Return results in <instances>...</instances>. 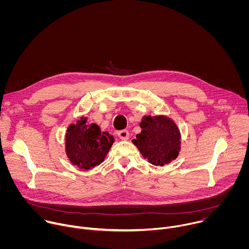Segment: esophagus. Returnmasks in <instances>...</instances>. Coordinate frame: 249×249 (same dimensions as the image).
Segmentation results:
<instances>
[{
    "instance_id": "esophagus-1",
    "label": "esophagus",
    "mask_w": 249,
    "mask_h": 249,
    "mask_svg": "<svg viewBox=\"0 0 249 249\" xmlns=\"http://www.w3.org/2000/svg\"><path fill=\"white\" fill-rule=\"evenodd\" d=\"M118 137L121 140H128L129 139V132L127 130H122V131L118 132Z\"/></svg>"
}]
</instances>
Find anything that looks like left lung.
<instances>
[{
	"label": "left lung",
	"mask_w": 249,
	"mask_h": 249,
	"mask_svg": "<svg viewBox=\"0 0 249 249\" xmlns=\"http://www.w3.org/2000/svg\"><path fill=\"white\" fill-rule=\"evenodd\" d=\"M140 127L142 131L132 143L150 163L162 166L178 157L181 135L172 119L165 115H145Z\"/></svg>",
	"instance_id": "left-lung-1"
}]
</instances>
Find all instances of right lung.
Masks as SVG:
<instances>
[{
  "instance_id": "1",
  "label": "right lung",
  "mask_w": 249,
  "mask_h": 249,
  "mask_svg": "<svg viewBox=\"0 0 249 249\" xmlns=\"http://www.w3.org/2000/svg\"><path fill=\"white\" fill-rule=\"evenodd\" d=\"M82 116L76 124H71L66 133V155L69 160L81 169L89 170L104 161L114 143V137L101 132L97 124L87 123Z\"/></svg>"
}]
</instances>
